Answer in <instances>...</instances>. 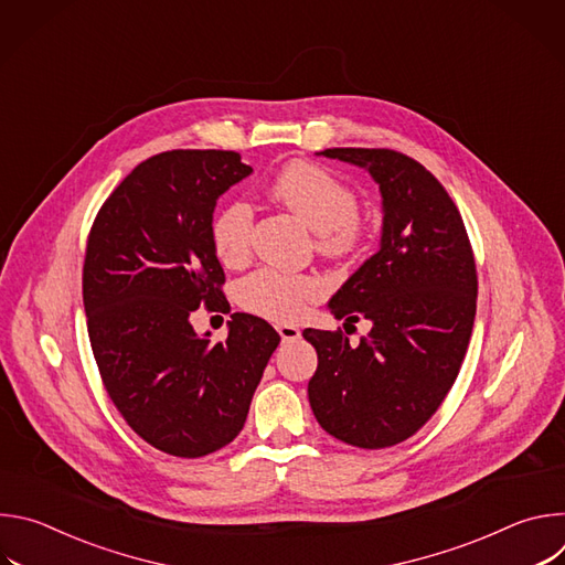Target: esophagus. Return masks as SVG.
Returning <instances> with one entry per match:
<instances>
[{
  "label": "esophagus",
  "instance_id": "obj_1",
  "mask_svg": "<svg viewBox=\"0 0 565 565\" xmlns=\"http://www.w3.org/2000/svg\"><path fill=\"white\" fill-rule=\"evenodd\" d=\"M277 333L281 335L284 342H295V340L301 338V331L292 324H277Z\"/></svg>",
  "mask_w": 565,
  "mask_h": 565
}]
</instances>
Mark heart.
<instances>
[{
    "label": "heart",
    "mask_w": 565,
    "mask_h": 565,
    "mask_svg": "<svg viewBox=\"0 0 565 565\" xmlns=\"http://www.w3.org/2000/svg\"><path fill=\"white\" fill-rule=\"evenodd\" d=\"M270 194L317 230V246L329 257L353 253L364 234L355 192L329 170L295 160L270 183ZM255 212L234 201L216 212L210 225L214 255L225 266H238L250 253ZM327 286L315 275L259 268L238 286V301L246 310L273 321H295L308 301L324 295Z\"/></svg>",
    "instance_id": "obj_1"
}]
</instances>
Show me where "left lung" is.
I'll use <instances>...</instances> for the list:
<instances>
[{
	"mask_svg": "<svg viewBox=\"0 0 565 565\" xmlns=\"http://www.w3.org/2000/svg\"><path fill=\"white\" fill-rule=\"evenodd\" d=\"M321 153L369 170L384 223L380 250L329 303L373 329L358 347L340 329L303 331L317 351L308 399L321 429L382 449L425 427L458 377L476 317L473 250L456 203L418 160L384 147Z\"/></svg>",
	"mask_w": 565,
	"mask_h": 565,
	"instance_id": "obj_1",
	"label": "left lung"
}]
</instances>
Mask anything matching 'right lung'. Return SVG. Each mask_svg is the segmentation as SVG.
I'll list each match as a JSON object with an SVG mask.
<instances>
[{"mask_svg": "<svg viewBox=\"0 0 565 565\" xmlns=\"http://www.w3.org/2000/svg\"><path fill=\"white\" fill-rule=\"evenodd\" d=\"M253 172L241 153H156L109 194L87 238L83 299L103 384L151 447L207 456L244 429L279 333L262 317L230 315L225 342L199 338V306L227 312L210 225L216 199Z\"/></svg>", "mask_w": 565, "mask_h": 565, "instance_id": "right-lung-1", "label": "right lung"}]
</instances>
